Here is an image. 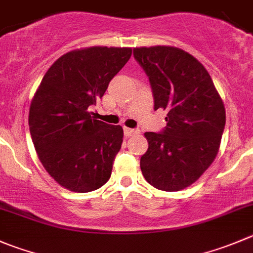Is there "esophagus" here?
Here are the masks:
<instances>
[{
    "label": "esophagus",
    "instance_id": "obj_1",
    "mask_svg": "<svg viewBox=\"0 0 253 253\" xmlns=\"http://www.w3.org/2000/svg\"><path fill=\"white\" fill-rule=\"evenodd\" d=\"M124 132L126 136H133L134 133H138V129L128 128V127H124Z\"/></svg>",
    "mask_w": 253,
    "mask_h": 253
}]
</instances>
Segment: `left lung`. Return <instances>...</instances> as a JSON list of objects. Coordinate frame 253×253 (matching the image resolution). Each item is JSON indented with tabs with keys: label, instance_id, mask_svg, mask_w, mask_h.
<instances>
[{
	"label": "left lung",
	"instance_id": "left-lung-1",
	"mask_svg": "<svg viewBox=\"0 0 253 253\" xmlns=\"http://www.w3.org/2000/svg\"><path fill=\"white\" fill-rule=\"evenodd\" d=\"M133 56L149 79L154 110L163 109L167 126L146 132L148 149L141 170L151 185L178 192L200 178L214 162L224 133V102L199 60L174 46H142Z\"/></svg>",
	"mask_w": 253,
	"mask_h": 253
}]
</instances>
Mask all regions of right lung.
<instances>
[{
	"instance_id": "1",
	"label": "right lung",
	"mask_w": 253,
	"mask_h": 253,
	"mask_svg": "<svg viewBox=\"0 0 253 253\" xmlns=\"http://www.w3.org/2000/svg\"><path fill=\"white\" fill-rule=\"evenodd\" d=\"M131 48L91 46L69 51L42 79L29 109V131L42 164L56 183L87 193L111 176L124 129L91 116Z\"/></svg>"
}]
</instances>
